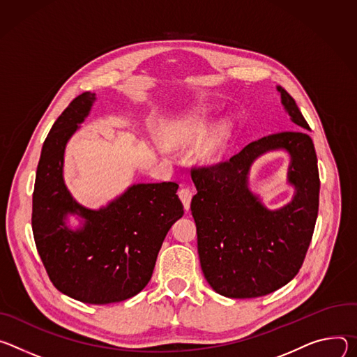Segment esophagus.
Returning a JSON list of instances; mask_svg holds the SVG:
<instances>
[{"instance_id":"obj_1","label":"esophagus","mask_w":357,"mask_h":357,"mask_svg":"<svg viewBox=\"0 0 357 357\" xmlns=\"http://www.w3.org/2000/svg\"><path fill=\"white\" fill-rule=\"evenodd\" d=\"M178 195H180V199H181V202H183L184 208L188 211V208H190V203H191V199H192V192H191V190H190V188H181V190L178 191Z\"/></svg>"}]
</instances>
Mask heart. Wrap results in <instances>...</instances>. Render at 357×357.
<instances>
[{"label":"heart","instance_id":"1","mask_svg":"<svg viewBox=\"0 0 357 357\" xmlns=\"http://www.w3.org/2000/svg\"><path fill=\"white\" fill-rule=\"evenodd\" d=\"M208 113L206 109H195L176 119L167 132V140L172 144L183 143L192 144L202 142L208 132ZM229 137V125L218 123L204 140L202 149V157L206 162H214L222 154ZM163 153L170 151V146L166 142L160 143Z\"/></svg>","mask_w":357,"mask_h":357}]
</instances>
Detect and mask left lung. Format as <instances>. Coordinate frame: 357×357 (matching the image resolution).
Masks as SVG:
<instances>
[{
	"instance_id": "left-lung-1",
	"label": "left lung",
	"mask_w": 357,
	"mask_h": 357,
	"mask_svg": "<svg viewBox=\"0 0 357 357\" xmlns=\"http://www.w3.org/2000/svg\"><path fill=\"white\" fill-rule=\"evenodd\" d=\"M276 89L299 130L265 136L227 162L191 170L202 269L210 287L227 298L264 296L292 281L318 218V158L312 139L302 132L310 128L294 98L282 86ZM271 149L290 153L289 182L296 187L293 202L278 211H268L248 187L252 163Z\"/></svg>"
}]
</instances>
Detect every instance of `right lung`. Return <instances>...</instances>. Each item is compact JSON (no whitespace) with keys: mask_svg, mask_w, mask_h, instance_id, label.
Segmentation results:
<instances>
[{"mask_svg":"<svg viewBox=\"0 0 357 357\" xmlns=\"http://www.w3.org/2000/svg\"><path fill=\"white\" fill-rule=\"evenodd\" d=\"M95 100L91 92L75 98L44 142L32 195V232L58 291L84 303L107 305L137 295L149 284L157 254L184 210L173 181L133 184L99 210L73 199L63 181L65 147ZM68 213L83 218L81 229L66 225Z\"/></svg>","mask_w":357,"mask_h":357,"instance_id":"obj_1","label":"right lung"}]
</instances>
